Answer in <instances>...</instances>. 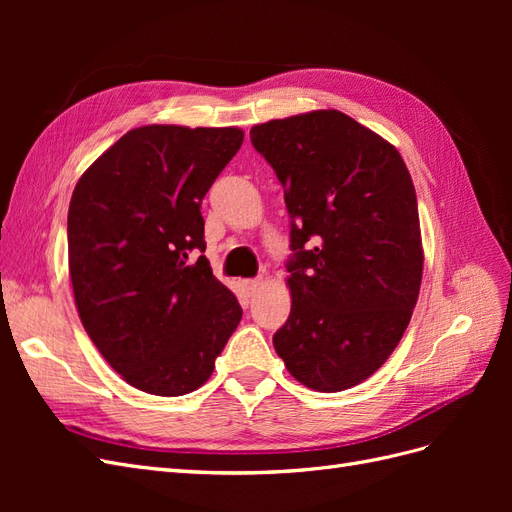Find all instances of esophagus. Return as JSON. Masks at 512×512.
Returning a JSON list of instances; mask_svg holds the SVG:
<instances>
[{
	"mask_svg": "<svg viewBox=\"0 0 512 512\" xmlns=\"http://www.w3.org/2000/svg\"><path fill=\"white\" fill-rule=\"evenodd\" d=\"M260 280H243V284H241V288H243V292L247 294V297H252V294L260 288Z\"/></svg>",
	"mask_w": 512,
	"mask_h": 512,
	"instance_id": "obj_1",
	"label": "esophagus"
}]
</instances>
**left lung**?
I'll return each instance as SVG.
<instances>
[{"label": "left lung", "instance_id": "obj_1", "mask_svg": "<svg viewBox=\"0 0 512 512\" xmlns=\"http://www.w3.org/2000/svg\"><path fill=\"white\" fill-rule=\"evenodd\" d=\"M250 138L290 215L292 307L273 346L294 380L346 391L389 359L421 290L412 177L389 141L333 108L260 123Z\"/></svg>", "mask_w": 512, "mask_h": 512}]
</instances>
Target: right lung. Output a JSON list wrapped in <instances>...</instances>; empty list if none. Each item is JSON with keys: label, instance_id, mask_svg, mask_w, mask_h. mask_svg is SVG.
Returning <instances> with one entry per match:
<instances>
[{"label": "right lung", "instance_id": "right-lung-1", "mask_svg": "<svg viewBox=\"0 0 512 512\" xmlns=\"http://www.w3.org/2000/svg\"><path fill=\"white\" fill-rule=\"evenodd\" d=\"M243 143L239 128L143 126L76 183L68 265L91 342L134 389L196 391L243 309L205 256L200 203Z\"/></svg>", "mask_w": 512, "mask_h": 512}]
</instances>
